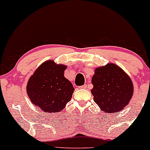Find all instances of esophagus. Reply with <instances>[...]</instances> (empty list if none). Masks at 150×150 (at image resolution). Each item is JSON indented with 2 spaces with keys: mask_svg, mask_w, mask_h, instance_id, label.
Segmentation results:
<instances>
[{
  "mask_svg": "<svg viewBox=\"0 0 150 150\" xmlns=\"http://www.w3.org/2000/svg\"><path fill=\"white\" fill-rule=\"evenodd\" d=\"M86 87H87V85L84 84V85H83V86H81L79 87V88H86Z\"/></svg>",
  "mask_w": 150,
  "mask_h": 150,
  "instance_id": "esophagus-1",
  "label": "esophagus"
}]
</instances>
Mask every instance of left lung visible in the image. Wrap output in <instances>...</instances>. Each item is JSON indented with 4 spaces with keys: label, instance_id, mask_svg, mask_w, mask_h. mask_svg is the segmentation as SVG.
<instances>
[{
    "label": "left lung",
    "instance_id": "obj_1",
    "mask_svg": "<svg viewBox=\"0 0 150 150\" xmlns=\"http://www.w3.org/2000/svg\"><path fill=\"white\" fill-rule=\"evenodd\" d=\"M91 82L94 102L105 112L113 113L122 110L133 95L131 79L115 64L96 69Z\"/></svg>",
    "mask_w": 150,
    "mask_h": 150
}]
</instances>
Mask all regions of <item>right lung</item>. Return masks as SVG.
Returning <instances> with one entry per match:
<instances>
[{
	"label": "right lung",
	"mask_w": 150,
	"mask_h": 150,
	"mask_svg": "<svg viewBox=\"0 0 150 150\" xmlns=\"http://www.w3.org/2000/svg\"><path fill=\"white\" fill-rule=\"evenodd\" d=\"M66 69L65 65L48 60L30 76L27 93L31 102L42 111L60 112L71 99L74 88L64 76Z\"/></svg>",
	"instance_id": "add662e5"
}]
</instances>
